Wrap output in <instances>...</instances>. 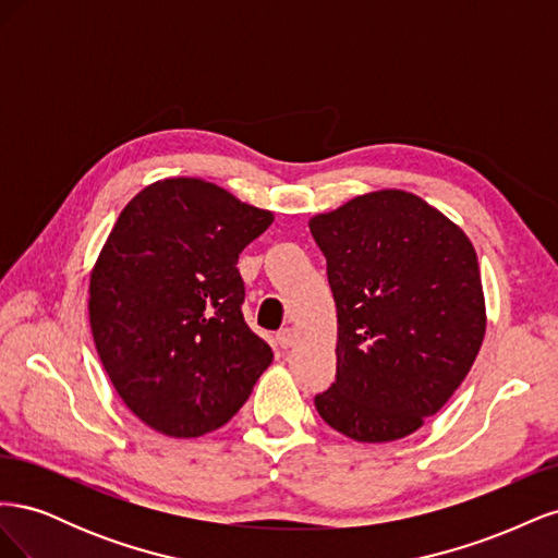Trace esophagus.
<instances>
[{
  "label": "esophagus",
  "mask_w": 558,
  "mask_h": 558,
  "mask_svg": "<svg viewBox=\"0 0 558 558\" xmlns=\"http://www.w3.org/2000/svg\"><path fill=\"white\" fill-rule=\"evenodd\" d=\"M298 342V330L295 328H281L277 332V344L281 349H291Z\"/></svg>",
  "instance_id": "34e87169"
}]
</instances>
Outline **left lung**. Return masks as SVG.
Instances as JSON below:
<instances>
[{
	"mask_svg": "<svg viewBox=\"0 0 558 558\" xmlns=\"http://www.w3.org/2000/svg\"><path fill=\"white\" fill-rule=\"evenodd\" d=\"M337 307V375L320 418L359 442L412 435L461 386L486 330L465 232L404 191L349 199L310 221Z\"/></svg>",
	"mask_w": 558,
	"mask_h": 558,
	"instance_id": "8db88e82",
	"label": "left lung"
}]
</instances>
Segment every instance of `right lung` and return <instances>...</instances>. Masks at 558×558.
Instances as JSON below:
<instances>
[{
  "mask_svg": "<svg viewBox=\"0 0 558 558\" xmlns=\"http://www.w3.org/2000/svg\"><path fill=\"white\" fill-rule=\"evenodd\" d=\"M275 221L216 183H150L118 216L90 275L107 375L146 426L199 437L238 414L272 349L242 314L240 253Z\"/></svg>",
  "mask_w": 558,
  "mask_h": 558,
  "instance_id": "1",
  "label": "right lung"
}]
</instances>
